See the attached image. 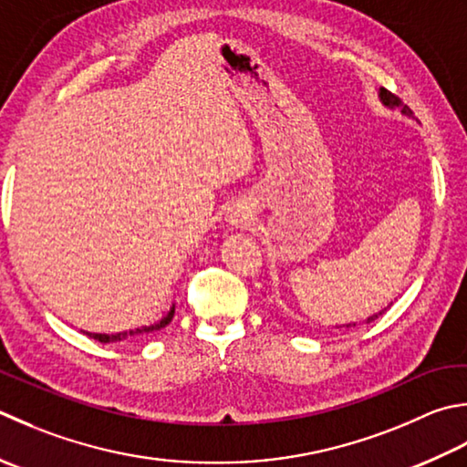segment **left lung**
<instances>
[{"mask_svg":"<svg viewBox=\"0 0 467 467\" xmlns=\"http://www.w3.org/2000/svg\"><path fill=\"white\" fill-rule=\"evenodd\" d=\"M380 99H382V103H385L387 107H390V109H395V107H403V113H407V115H410V109L403 103V99L400 97H397L395 93H390V90H387V88H380ZM387 309H382L380 314H377V316H372V317H368L367 319V324H370V322H374V319H377L379 316H382L385 314ZM346 327H350V324L346 326Z\"/></svg>","mask_w":467,"mask_h":467,"instance_id":"left-lung-1","label":"left lung"}]
</instances>
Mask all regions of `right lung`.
Listing matches in <instances>:
<instances>
[{
	"label": "right lung",
	"mask_w": 467,
	"mask_h": 467,
	"mask_svg": "<svg viewBox=\"0 0 467 467\" xmlns=\"http://www.w3.org/2000/svg\"><path fill=\"white\" fill-rule=\"evenodd\" d=\"M173 307H176V306H171L170 312H168L166 316H163L158 324L143 326V327H137V330L119 332V334H88V332H87V336L93 337V340H99L100 344H109V342H121V340H125V337H130V336H140V334H150V332H155V330H161V327H166V326L171 322Z\"/></svg>",
	"instance_id": "obj_1"
}]
</instances>
